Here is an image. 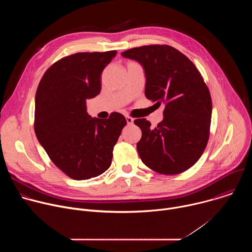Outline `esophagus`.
Instances as JSON below:
<instances>
[{
	"label": "esophagus",
	"mask_w": 252,
	"mask_h": 252,
	"mask_svg": "<svg viewBox=\"0 0 252 252\" xmlns=\"http://www.w3.org/2000/svg\"><path fill=\"white\" fill-rule=\"evenodd\" d=\"M126 119L127 125H132V124H133V118H131V117H129V116H126Z\"/></svg>",
	"instance_id": "esophagus-1"
}]
</instances>
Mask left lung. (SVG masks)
Segmentation results:
<instances>
[{
  "label": "left lung",
  "mask_w": 252,
  "mask_h": 252,
  "mask_svg": "<svg viewBox=\"0 0 252 252\" xmlns=\"http://www.w3.org/2000/svg\"><path fill=\"white\" fill-rule=\"evenodd\" d=\"M122 56L137 61L146 71V96L164 103L158 126L136 119L142 135L136 149L151 169L165 175L182 173L203 154L210 133L212 102L209 90L195 64L167 45L129 49Z\"/></svg>",
  "instance_id": "8db88e82"
}]
</instances>
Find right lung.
Segmentation results:
<instances>
[{
    "mask_svg": "<svg viewBox=\"0 0 252 252\" xmlns=\"http://www.w3.org/2000/svg\"><path fill=\"white\" fill-rule=\"evenodd\" d=\"M117 51L77 53L54 63L35 93L33 128L51 160L68 177L90 179L112 164L114 147L126 125L120 113L92 119L86 101L101 89V73Z\"/></svg>",
    "mask_w": 252,
    "mask_h": 252,
    "instance_id": "add662e5",
    "label": "right lung"
}]
</instances>
